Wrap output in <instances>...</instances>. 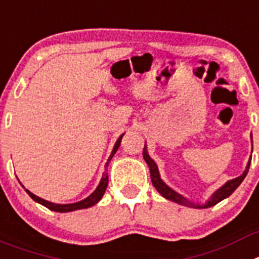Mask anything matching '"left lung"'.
<instances>
[{
  "instance_id": "1",
  "label": "left lung",
  "mask_w": 259,
  "mask_h": 259,
  "mask_svg": "<svg viewBox=\"0 0 259 259\" xmlns=\"http://www.w3.org/2000/svg\"><path fill=\"white\" fill-rule=\"evenodd\" d=\"M252 137V136H250ZM252 144H253V140H252ZM253 149V148H252ZM142 155H144V159H145V162L148 163L149 168H150V177H151V182H153L154 187L156 189L160 195L163 198L168 199L170 201H175L177 204H181V205H185V207H190V208H199V209H203V208H209L215 205L217 203L222 201L224 199L229 198L232 193H234L235 190L238 189L239 185L243 182V180L245 179V176L248 175V170L249 167H250V159H249L248 164H246L245 170L243 172V175H240L239 177L236 179H232L230 181H227L226 184L222 185L221 187L218 190H215L214 193L212 194L209 199H208L205 203L200 204V203H194V201L189 200L186 199L185 196H182L181 194H179L177 191H175L173 189H170L162 179H160V175H159V169H158V165L156 163L154 162L153 159L150 158V155L148 154V146H146V142H145V146H144V151H142Z\"/></svg>"
}]
</instances>
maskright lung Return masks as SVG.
<instances>
[{
    "mask_svg": "<svg viewBox=\"0 0 259 259\" xmlns=\"http://www.w3.org/2000/svg\"><path fill=\"white\" fill-rule=\"evenodd\" d=\"M124 135V134H123ZM123 135H120L119 139L117 140V142H115V145H114L113 150H111V154L110 156H109L108 159V162L105 163V168L108 169V165H109V162L111 160V158L114 156V154L117 153L118 148L120 146V141H122V137ZM106 169L105 172L103 173V177H101L100 180V184H99V186L96 187V190H95L94 193L91 194V195L87 196L86 199H83V200L80 201H77V203H70V204H56V203H51V201L49 200H45V199L39 198V196L34 195L33 193H30L29 190L25 189L23 185L21 186L24 187L25 191H27L28 195L30 196V198L33 199L34 201H37V203L42 204L44 207L49 208L50 210H54V212H60V213H66V212H73V210H78V209H84V208H89V207H92V205H95L96 203H99V201L101 200V198H103L104 193H105V190H106V186H108V173H106Z\"/></svg>",
    "mask_w": 259,
    "mask_h": 259,
    "instance_id": "obj_1",
    "label": "right lung"
}]
</instances>
